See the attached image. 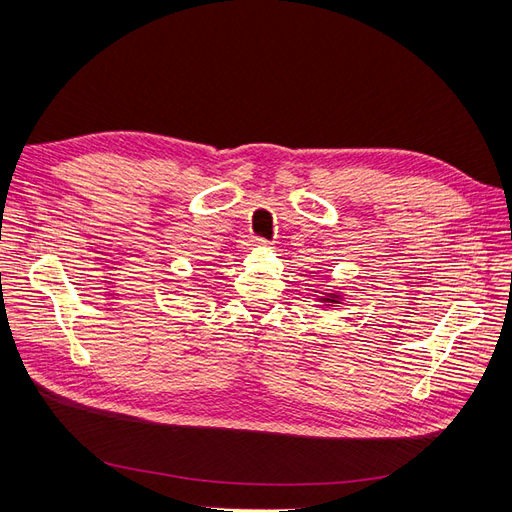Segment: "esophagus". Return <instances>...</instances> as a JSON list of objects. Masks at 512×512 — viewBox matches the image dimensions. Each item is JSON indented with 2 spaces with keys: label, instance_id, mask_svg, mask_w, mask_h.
<instances>
[{
  "label": "esophagus",
  "instance_id": "34e87169",
  "mask_svg": "<svg viewBox=\"0 0 512 512\" xmlns=\"http://www.w3.org/2000/svg\"><path fill=\"white\" fill-rule=\"evenodd\" d=\"M253 242H255V245H267V240H265V238H255Z\"/></svg>",
  "mask_w": 512,
  "mask_h": 512
}]
</instances>
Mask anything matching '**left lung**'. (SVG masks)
<instances>
[{"instance_id":"left-lung-1","label":"left lung","mask_w":512,"mask_h":512,"mask_svg":"<svg viewBox=\"0 0 512 512\" xmlns=\"http://www.w3.org/2000/svg\"><path fill=\"white\" fill-rule=\"evenodd\" d=\"M336 299H338V297H336V294H332V297H326L324 301H326V303H336Z\"/></svg>"}]
</instances>
